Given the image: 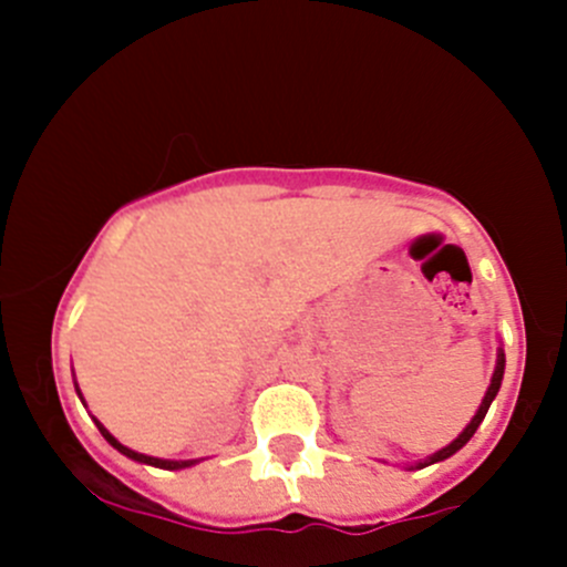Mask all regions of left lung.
I'll list each match as a JSON object with an SVG mask.
<instances>
[{
	"label": "left lung",
	"mask_w": 567,
	"mask_h": 567,
	"mask_svg": "<svg viewBox=\"0 0 567 567\" xmlns=\"http://www.w3.org/2000/svg\"><path fill=\"white\" fill-rule=\"evenodd\" d=\"M502 379H505V351H502V348H499V351H496V368H494V375H491V384H488V390H485V394H483V403H480V409L474 411V416H472V420H468V425L463 427V431L458 433V439H453V442H450L447 447H442V450H439V453L427 455L425 461H416V463H411V466H405V468H409V472H414V468H425V466H431V463L447 461L450 455H455V453H458V450L463 447V444H466L468 439L474 436V431H477V427H480V422L485 420V414H488L491 403H494L496 392H499V386H502Z\"/></svg>",
	"instance_id": "1"
}]
</instances>
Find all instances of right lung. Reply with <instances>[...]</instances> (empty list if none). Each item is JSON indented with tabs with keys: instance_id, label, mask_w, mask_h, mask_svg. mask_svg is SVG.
<instances>
[{
	"instance_id": "add662e5",
	"label": "right lung",
	"mask_w": 567,
	"mask_h": 567,
	"mask_svg": "<svg viewBox=\"0 0 567 567\" xmlns=\"http://www.w3.org/2000/svg\"><path fill=\"white\" fill-rule=\"evenodd\" d=\"M76 392H79V384H76ZM79 398H82V392H79ZM82 403H84V398H82ZM93 422H95V427H99L101 431V436L106 439L109 444H112L114 450H117V453H123L125 458H131V461H136V463H147V466H156V468H167V472H177V468H188V466H194V463H199V461H169V458H153V455H145V453H136V450H131V447H125V444H120L117 439L112 436V433L106 431L104 425H101L99 420H95L93 416Z\"/></svg>"
}]
</instances>
